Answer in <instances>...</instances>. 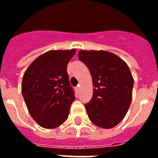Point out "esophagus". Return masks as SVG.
I'll use <instances>...</instances> for the list:
<instances>
[{
  "instance_id": "obj_1",
  "label": "esophagus",
  "mask_w": 158,
  "mask_h": 158,
  "mask_svg": "<svg viewBox=\"0 0 158 158\" xmlns=\"http://www.w3.org/2000/svg\"><path fill=\"white\" fill-rule=\"evenodd\" d=\"M79 88H80V87H79V84L78 86H77V87H75V89H76V91L77 92H79Z\"/></svg>"
}]
</instances>
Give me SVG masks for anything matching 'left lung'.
Returning a JSON list of instances; mask_svg holds the SVG:
<instances>
[{
    "label": "left lung",
    "mask_w": 158,
    "mask_h": 158,
    "mask_svg": "<svg viewBox=\"0 0 158 158\" xmlns=\"http://www.w3.org/2000/svg\"><path fill=\"white\" fill-rule=\"evenodd\" d=\"M78 57L90 70L95 88L85 105L88 118L99 127H114L124 118L131 102L134 80L130 69L107 51L81 50Z\"/></svg>",
    "instance_id": "1"
}]
</instances>
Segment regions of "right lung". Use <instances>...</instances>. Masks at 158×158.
<instances>
[{"label":"right lung","mask_w":158,"mask_h":158,"mask_svg":"<svg viewBox=\"0 0 158 158\" xmlns=\"http://www.w3.org/2000/svg\"><path fill=\"white\" fill-rule=\"evenodd\" d=\"M75 50H51L37 57L24 73L22 94L32 118L44 128L66 121L75 99L67 64Z\"/></svg>","instance_id":"add662e5"}]
</instances>
